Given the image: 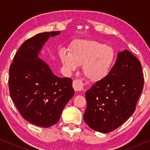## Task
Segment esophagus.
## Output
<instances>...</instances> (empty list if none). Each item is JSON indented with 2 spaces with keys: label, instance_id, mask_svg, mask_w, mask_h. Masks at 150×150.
Masks as SVG:
<instances>
[{
  "label": "esophagus",
  "instance_id": "1",
  "mask_svg": "<svg viewBox=\"0 0 150 150\" xmlns=\"http://www.w3.org/2000/svg\"><path fill=\"white\" fill-rule=\"evenodd\" d=\"M73 88L76 91H82L84 90L83 84L81 80L78 79L73 81Z\"/></svg>",
  "mask_w": 150,
  "mask_h": 150
}]
</instances>
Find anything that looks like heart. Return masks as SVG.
<instances>
[{
  "label": "heart",
  "instance_id": "obj_1",
  "mask_svg": "<svg viewBox=\"0 0 150 150\" xmlns=\"http://www.w3.org/2000/svg\"><path fill=\"white\" fill-rule=\"evenodd\" d=\"M114 48L96 40H77L69 48V53L62 52L60 59L69 72L83 65L84 74L93 82L102 81L110 73L115 61Z\"/></svg>",
  "mask_w": 150,
  "mask_h": 150
}]
</instances>
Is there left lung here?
Masks as SVG:
<instances>
[{
    "instance_id": "obj_1",
    "label": "left lung",
    "mask_w": 150,
    "mask_h": 150,
    "mask_svg": "<svg viewBox=\"0 0 150 150\" xmlns=\"http://www.w3.org/2000/svg\"><path fill=\"white\" fill-rule=\"evenodd\" d=\"M143 76L139 59L128 50L120 51L107 76L86 91V124L94 130L108 133L126 122L134 113L143 90Z\"/></svg>"
}]
</instances>
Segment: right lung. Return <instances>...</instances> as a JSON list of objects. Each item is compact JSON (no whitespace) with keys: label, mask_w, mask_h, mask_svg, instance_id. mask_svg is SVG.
Listing matches in <instances>:
<instances>
[{"label":"right lung","mask_w":150,"mask_h":150,"mask_svg":"<svg viewBox=\"0 0 150 150\" xmlns=\"http://www.w3.org/2000/svg\"><path fill=\"white\" fill-rule=\"evenodd\" d=\"M60 33H42L26 40L9 67V93L16 108L26 121L44 128L59 122L74 95L71 79L57 76L40 57L49 38Z\"/></svg>","instance_id":"add662e5"}]
</instances>
